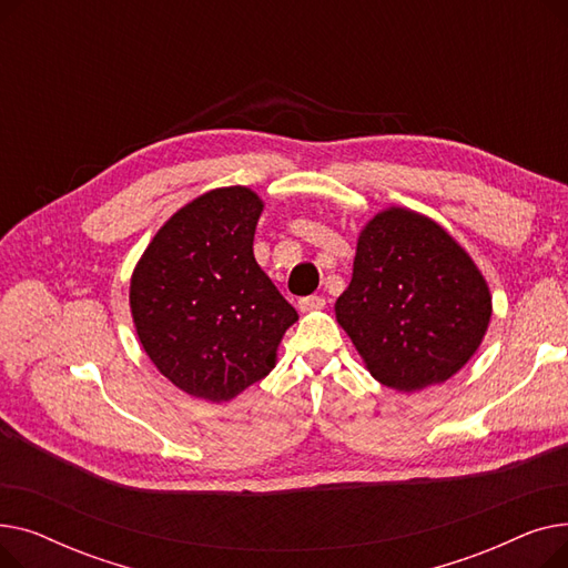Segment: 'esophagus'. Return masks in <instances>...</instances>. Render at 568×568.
<instances>
[{
	"mask_svg": "<svg viewBox=\"0 0 568 568\" xmlns=\"http://www.w3.org/2000/svg\"><path fill=\"white\" fill-rule=\"evenodd\" d=\"M300 311L302 313H308V311H320V308H324L326 306V302H324V296H317V294H313V296H304V300H300Z\"/></svg>",
	"mask_w": 568,
	"mask_h": 568,
	"instance_id": "esophagus-1",
	"label": "esophagus"
}]
</instances>
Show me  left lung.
Instances as JSON below:
<instances>
[{
  "instance_id": "1",
  "label": "left lung",
  "mask_w": 568,
  "mask_h": 568,
  "mask_svg": "<svg viewBox=\"0 0 568 568\" xmlns=\"http://www.w3.org/2000/svg\"><path fill=\"white\" fill-rule=\"evenodd\" d=\"M493 300L479 266L433 219L389 206L359 234L336 320L371 375L422 392L456 375L479 349Z\"/></svg>"
}]
</instances>
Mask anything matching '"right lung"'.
Wrapping results in <instances>:
<instances>
[{
    "label": "right lung",
    "mask_w": 568,
    "mask_h": 568,
    "mask_svg": "<svg viewBox=\"0 0 568 568\" xmlns=\"http://www.w3.org/2000/svg\"><path fill=\"white\" fill-rule=\"evenodd\" d=\"M262 200L214 189L156 232L131 276V315L154 366L193 398L225 403L276 366L300 320L253 255Z\"/></svg>",
    "instance_id": "1"
}]
</instances>
